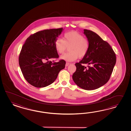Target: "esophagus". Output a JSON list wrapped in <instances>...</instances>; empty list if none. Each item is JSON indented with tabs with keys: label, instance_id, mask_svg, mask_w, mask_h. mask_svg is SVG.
<instances>
[{
	"label": "esophagus",
	"instance_id": "34e87169",
	"mask_svg": "<svg viewBox=\"0 0 131 131\" xmlns=\"http://www.w3.org/2000/svg\"><path fill=\"white\" fill-rule=\"evenodd\" d=\"M70 64V63H68V62H67L66 63V65H65V66L66 67H67V66H69V65Z\"/></svg>",
	"mask_w": 131,
	"mask_h": 131
}]
</instances>
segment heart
Here are the masks:
<instances>
[{"label": "heart", "mask_w": 131, "mask_h": 131, "mask_svg": "<svg viewBox=\"0 0 131 131\" xmlns=\"http://www.w3.org/2000/svg\"><path fill=\"white\" fill-rule=\"evenodd\" d=\"M56 51L62 54L67 47L69 52L60 56V59L66 62H71L78 57L83 58L86 55L89 48L88 40L84 38L83 35L76 32H70L64 34L63 39L57 38L55 42Z\"/></svg>", "instance_id": "b5f03b06"}]
</instances>
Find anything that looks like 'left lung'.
Listing matches in <instances>:
<instances>
[{
	"mask_svg": "<svg viewBox=\"0 0 131 131\" xmlns=\"http://www.w3.org/2000/svg\"><path fill=\"white\" fill-rule=\"evenodd\" d=\"M89 43L86 55L75 64L72 79L79 87L86 90L97 89L110 79L116 62L114 52L109 44L95 32L83 30ZM84 63L88 64V68Z\"/></svg>",
	"mask_w": 131,
	"mask_h": 131,
	"instance_id": "1",
	"label": "left lung"
}]
</instances>
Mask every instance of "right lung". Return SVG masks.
Masks as SVG:
<instances>
[{
  "instance_id": "add662e5",
  "label": "right lung",
  "mask_w": 131,
  "mask_h": 131,
  "mask_svg": "<svg viewBox=\"0 0 131 131\" xmlns=\"http://www.w3.org/2000/svg\"><path fill=\"white\" fill-rule=\"evenodd\" d=\"M63 30H45L31 35L25 41L19 56V65L24 77L32 86L41 88L51 84L65 67L64 60H49L59 57L55 42Z\"/></svg>"
}]
</instances>
